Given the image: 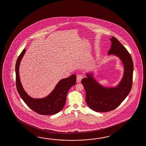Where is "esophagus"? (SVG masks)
Wrapping results in <instances>:
<instances>
[{
    "instance_id": "esophagus-1",
    "label": "esophagus",
    "mask_w": 146,
    "mask_h": 146,
    "mask_svg": "<svg viewBox=\"0 0 146 146\" xmlns=\"http://www.w3.org/2000/svg\"><path fill=\"white\" fill-rule=\"evenodd\" d=\"M82 79V75L81 74H78L77 76V82H80L81 79Z\"/></svg>"
}]
</instances>
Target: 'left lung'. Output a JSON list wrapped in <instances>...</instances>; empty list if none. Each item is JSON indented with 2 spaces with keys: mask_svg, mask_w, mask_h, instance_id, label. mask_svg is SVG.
Listing matches in <instances>:
<instances>
[{
  "mask_svg": "<svg viewBox=\"0 0 146 146\" xmlns=\"http://www.w3.org/2000/svg\"><path fill=\"white\" fill-rule=\"evenodd\" d=\"M110 40L112 45L108 54L118 56L124 65V77L121 82L116 88H104L88 74L81 80L88 106L98 112H109L116 109L128 95L132 87L133 65L131 56L116 37L113 36Z\"/></svg>",
  "mask_w": 146,
  "mask_h": 146,
  "instance_id": "obj_1",
  "label": "left lung"
}]
</instances>
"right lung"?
I'll use <instances>...</instances> for the list:
<instances>
[{
    "mask_svg": "<svg viewBox=\"0 0 146 146\" xmlns=\"http://www.w3.org/2000/svg\"><path fill=\"white\" fill-rule=\"evenodd\" d=\"M25 50H22L18 57L16 64V87L20 96L25 103L34 112L39 114L50 115L60 112L65 104L68 91L76 82V75L72 74L69 77L62 79L56 85L49 96L42 99H33L25 92L20 80L19 66Z\"/></svg>",
    "mask_w": 146,
    "mask_h": 146,
    "instance_id": "obj_1",
    "label": "right lung"
}]
</instances>
